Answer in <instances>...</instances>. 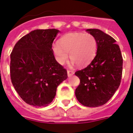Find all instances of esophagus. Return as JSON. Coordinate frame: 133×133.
I'll return each mask as SVG.
<instances>
[{
  "label": "esophagus",
  "mask_w": 133,
  "mask_h": 133,
  "mask_svg": "<svg viewBox=\"0 0 133 133\" xmlns=\"http://www.w3.org/2000/svg\"><path fill=\"white\" fill-rule=\"evenodd\" d=\"M73 74H74V72H73V71H69H69H67V75L69 77H71V76H72Z\"/></svg>",
  "instance_id": "obj_1"
}]
</instances>
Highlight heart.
<instances>
[{"mask_svg":"<svg viewBox=\"0 0 133 133\" xmlns=\"http://www.w3.org/2000/svg\"><path fill=\"white\" fill-rule=\"evenodd\" d=\"M97 42L95 37L89 34L69 33L60 38L58 44L53 46L56 60L60 64L67 60L69 54L72 64L84 66L89 64L96 55Z\"/></svg>","mask_w":133,"mask_h":133,"instance_id":"heart-1","label":"heart"}]
</instances>
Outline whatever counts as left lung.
<instances>
[{
	"instance_id": "left-lung-1",
	"label": "left lung",
	"mask_w": 133,
	"mask_h": 133,
	"mask_svg": "<svg viewBox=\"0 0 133 133\" xmlns=\"http://www.w3.org/2000/svg\"><path fill=\"white\" fill-rule=\"evenodd\" d=\"M86 31L96 38L97 50L90 64L75 73L80 79L75 96L85 107H98L105 104L119 87L123 59L114 38L97 29Z\"/></svg>"
}]
</instances>
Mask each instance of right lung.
<instances>
[{"label": "right lung", "instance_id": "1", "mask_svg": "<svg viewBox=\"0 0 133 133\" xmlns=\"http://www.w3.org/2000/svg\"><path fill=\"white\" fill-rule=\"evenodd\" d=\"M58 33L56 29L32 31L18 41L10 55L11 82L28 104H49L58 85L67 78V72L56 60L52 49Z\"/></svg>", "mask_w": 133, "mask_h": 133}]
</instances>
